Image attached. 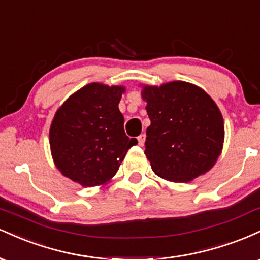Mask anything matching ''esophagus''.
<instances>
[{
  "mask_svg": "<svg viewBox=\"0 0 260 260\" xmlns=\"http://www.w3.org/2000/svg\"><path fill=\"white\" fill-rule=\"evenodd\" d=\"M137 140H138V144L140 145V147H143V145H144V143H145V136H144V134H140L138 138H137Z\"/></svg>",
  "mask_w": 260,
  "mask_h": 260,
  "instance_id": "34e87169",
  "label": "esophagus"
}]
</instances>
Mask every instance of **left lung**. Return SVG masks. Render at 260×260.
I'll use <instances>...</instances> for the list:
<instances>
[{
  "label": "left lung",
  "instance_id": "1",
  "mask_svg": "<svg viewBox=\"0 0 260 260\" xmlns=\"http://www.w3.org/2000/svg\"><path fill=\"white\" fill-rule=\"evenodd\" d=\"M142 88L151 122L144 154L155 175L189 182L207 174L219 159L225 139L215 101L202 88L182 80Z\"/></svg>",
  "mask_w": 260,
  "mask_h": 260
}]
</instances>
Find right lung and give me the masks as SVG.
Returning a JSON list of instances; mask_svg holds the SVG:
<instances>
[{
  "label": "right lung",
  "instance_id": "obj_1",
  "mask_svg": "<svg viewBox=\"0 0 260 260\" xmlns=\"http://www.w3.org/2000/svg\"><path fill=\"white\" fill-rule=\"evenodd\" d=\"M126 88L86 84L58 107L50 127L56 168L83 187L104 186L120 169L136 138L124 133L118 104Z\"/></svg>",
  "mask_w": 260,
  "mask_h": 260
}]
</instances>
